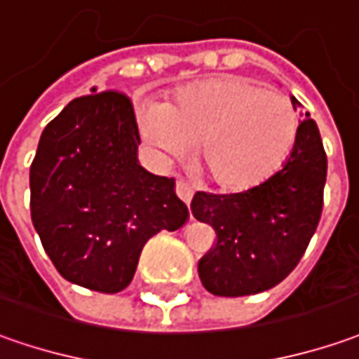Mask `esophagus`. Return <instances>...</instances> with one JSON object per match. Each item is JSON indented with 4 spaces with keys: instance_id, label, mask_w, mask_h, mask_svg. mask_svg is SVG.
<instances>
[{
    "instance_id": "esophagus-1",
    "label": "esophagus",
    "mask_w": 359,
    "mask_h": 359,
    "mask_svg": "<svg viewBox=\"0 0 359 359\" xmlns=\"http://www.w3.org/2000/svg\"><path fill=\"white\" fill-rule=\"evenodd\" d=\"M177 194H179V198L184 204H191L192 201V187L189 182H184V180H177Z\"/></svg>"
}]
</instances>
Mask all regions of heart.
<instances>
[{
    "label": "heart",
    "instance_id": "heart-1",
    "mask_svg": "<svg viewBox=\"0 0 359 359\" xmlns=\"http://www.w3.org/2000/svg\"><path fill=\"white\" fill-rule=\"evenodd\" d=\"M142 141L163 156L196 144V163L222 191H244L268 179L288 158L298 121L284 95L258 89L236 75L196 81L163 105L137 113Z\"/></svg>",
    "mask_w": 359,
    "mask_h": 359
}]
</instances>
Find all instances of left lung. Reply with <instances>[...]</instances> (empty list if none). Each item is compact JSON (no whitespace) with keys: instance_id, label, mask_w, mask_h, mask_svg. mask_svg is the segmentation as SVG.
Returning a JSON list of instances; mask_svg holds the SVG:
<instances>
[{"instance_id":"8db88e82","label":"left lung","mask_w":359,"mask_h":359,"mask_svg":"<svg viewBox=\"0 0 359 359\" xmlns=\"http://www.w3.org/2000/svg\"><path fill=\"white\" fill-rule=\"evenodd\" d=\"M294 109H300L292 97ZM327 158L314 118L306 113L282 167L260 184L234 194L196 192L191 210L210 224L217 244L198 262V276L215 296L270 290L300 262L324 204Z\"/></svg>"}]
</instances>
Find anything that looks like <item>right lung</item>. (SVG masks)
<instances>
[{
	"instance_id": "add662e5",
	"label": "right lung",
	"mask_w": 359,
	"mask_h": 359,
	"mask_svg": "<svg viewBox=\"0 0 359 359\" xmlns=\"http://www.w3.org/2000/svg\"><path fill=\"white\" fill-rule=\"evenodd\" d=\"M139 144L133 105L117 91L73 99L41 133L29 170L32 220L71 284L125 290L147 241L189 220L175 179L139 165Z\"/></svg>"
}]
</instances>
